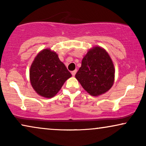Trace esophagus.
Masks as SVG:
<instances>
[{
    "instance_id": "obj_1",
    "label": "esophagus",
    "mask_w": 146,
    "mask_h": 146,
    "mask_svg": "<svg viewBox=\"0 0 146 146\" xmlns=\"http://www.w3.org/2000/svg\"><path fill=\"white\" fill-rule=\"evenodd\" d=\"M76 72H77V70H74V71H72V75L73 76H74L76 75Z\"/></svg>"
}]
</instances>
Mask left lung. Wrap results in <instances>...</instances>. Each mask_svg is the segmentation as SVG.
Wrapping results in <instances>:
<instances>
[{"label":"left lung","instance_id":"8db88e82","mask_svg":"<svg viewBox=\"0 0 146 146\" xmlns=\"http://www.w3.org/2000/svg\"><path fill=\"white\" fill-rule=\"evenodd\" d=\"M114 75V67L109 54L102 48L96 46L84 57L75 76L88 93L97 96L111 88Z\"/></svg>","mask_w":146,"mask_h":146}]
</instances>
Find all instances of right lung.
<instances>
[{
	"label": "right lung",
	"mask_w": 146,
	"mask_h": 146,
	"mask_svg": "<svg viewBox=\"0 0 146 146\" xmlns=\"http://www.w3.org/2000/svg\"><path fill=\"white\" fill-rule=\"evenodd\" d=\"M71 76L56 52L50 49L38 53L30 70L32 86L39 95L48 98L54 96Z\"/></svg>",
	"instance_id": "obj_1"
}]
</instances>
